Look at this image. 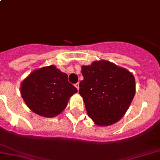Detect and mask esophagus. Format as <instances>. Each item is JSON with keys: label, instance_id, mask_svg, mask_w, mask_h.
Segmentation results:
<instances>
[{"label": "esophagus", "instance_id": "esophagus-1", "mask_svg": "<svg viewBox=\"0 0 160 160\" xmlns=\"http://www.w3.org/2000/svg\"><path fill=\"white\" fill-rule=\"evenodd\" d=\"M75 86L77 88V90H79V88H80V84H79V83H76V84H75Z\"/></svg>", "mask_w": 160, "mask_h": 160}]
</instances>
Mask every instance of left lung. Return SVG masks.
Segmentation results:
<instances>
[{"label":"left lung","mask_w":160,"mask_h":160,"mask_svg":"<svg viewBox=\"0 0 160 160\" xmlns=\"http://www.w3.org/2000/svg\"><path fill=\"white\" fill-rule=\"evenodd\" d=\"M84 80L79 93L87 113L95 124L108 126L123 117L135 95L131 72L111 62L95 61L81 68Z\"/></svg>","instance_id":"obj_1"}]
</instances>
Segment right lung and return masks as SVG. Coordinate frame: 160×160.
<instances>
[{"label": "right lung", "instance_id": "obj_1", "mask_svg": "<svg viewBox=\"0 0 160 160\" xmlns=\"http://www.w3.org/2000/svg\"><path fill=\"white\" fill-rule=\"evenodd\" d=\"M20 92L33 112L51 118L65 109L77 89L68 82L67 74L51 65L32 72L22 82Z\"/></svg>", "mask_w": 160, "mask_h": 160}]
</instances>
